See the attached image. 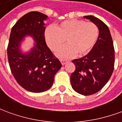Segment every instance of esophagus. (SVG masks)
Masks as SVG:
<instances>
[{
  "instance_id": "1",
  "label": "esophagus",
  "mask_w": 122,
  "mask_h": 122,
  "mask_svg": "<svg viewBox=\"0 0 122 122\" xmlns=\"http://www.w3.org/2000/svg\"><path fill=\"white\" fill-rule=\"evenodd\" d=\"M69 61H66V60H61V63L62 64V65H65V64H66Z\"/></svg>"
}]
</instances>
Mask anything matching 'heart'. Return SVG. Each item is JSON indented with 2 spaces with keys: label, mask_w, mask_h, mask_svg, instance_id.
Here are the masks:
<instances>
[{
  "label": "heart",
  "mask_w": 122,
  "mask_h": 122,
  "mask_svg": "<svg viewBox=\"0 0 122 122\" xmlns=\"http://www.w3.org/2000/svg\"><path fill=\"white\" fill-rule=\"evenodd\" d=\"M99 36L98 28L92 22L78 20L65 21L55 27H49L45 32L47 44L52 51H57L66 40L67 44L57 52L59 58L67 59L76 53L78 56L90 52Z\"/></svg>",
  "instance_id": "heart-1"
}]
</instances>
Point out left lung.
<instances>
[{
  "label": "left lung",
  "mask_w": 122,
  "mask_h": 122,
  "mask_svg": "<svg viewBox=\"0 0 122 122\" xmlns=\"http://www.w3.org/2000/svg\"><path fill=\"white\" fill-rule=\"evenodd\" d=\"M84 17L93 23L99 33L90 52L72 61L76 70L71 75V82L75 92L90 95L101 90L111 77L114 66V48L107 25L93 15Z\"/></svg>",
  "instance_id": "left-lung-1"
}]
</instances>
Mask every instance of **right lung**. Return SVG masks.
Wrapping results in <instances>:
<instances>
[{
	"instance_id": "1",
	"label": "right lung",
	"mask_w": 122,
	"mask_h": 122,
	"mask_svg": "<svg viewBox=\"0 0 122 122\" xmlns=\"http://www.w3.org/2000/svg\"><path fill=\"white\" fill-rule=\"evenodd\" d=\"M48 18L40 12H29L16 22L10 36L7 53L12 74L21 87L32 93L49 90L61 68L46 43L44 21ZM27 36L32 37L35 43L25 52L21 45Z\"/></svg>"
}]
</instances>
